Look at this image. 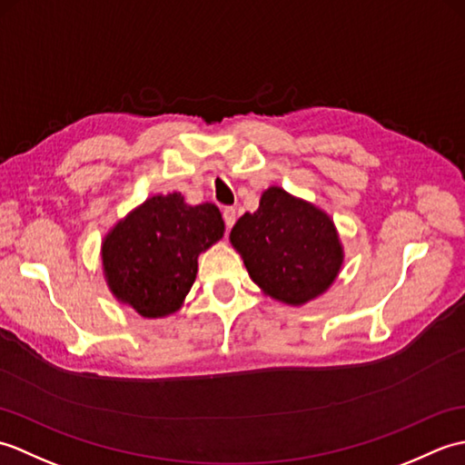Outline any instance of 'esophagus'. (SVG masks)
I'll list each match as a JSON object with an SVG mask.
<instances>
[{
    "instance_id": "obj_1",
    "label": "esophagus",
    "mask_w": 465,
    "mask_h": 465,
    "mask_svg": "<svg viewBox=\"0 0 465 465\" xmlns=\"http://www.w3.org/2000/svg\"><path fill=\"white\" fill-rule=\"evenodd\" d=\"M238 220V212H235V207H223V222L227 227H232Z\"/></svg>"
}]
</instances>
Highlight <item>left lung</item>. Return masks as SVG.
<instances>
[{"label": "left lung", "instance_id": "left-lung-1", "mask_svg": "<svg viewBox=\"0 0 465 465\" xmlns=\"http://www.w3.org/2000/svg\"><path fill=\"white\" fill-rule=\"evenodd\" d=\"M230 242L262 292L288 305L328 292L343 263L331 217L278 185L262 193L258 212L235 222Z\"/></svg>", "mask_w": 465, "mask_h": 465}]
</instances>
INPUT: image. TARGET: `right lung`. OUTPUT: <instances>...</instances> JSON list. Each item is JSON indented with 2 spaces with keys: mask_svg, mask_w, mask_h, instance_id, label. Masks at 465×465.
I'll list each match as a JSON object with an SVG mask.
<instances>
[{
  "mask_svg": "<svg viewBox=\"0 0 465 465\" xmlns=\"http://www.w3.org/2000/svg\"><path fill=\"white\" fill-rule=\"evenodd\" d=\"M213 203L187 205L182 193L153 195L117 222L102 242L112 293L143 318H165L183 305L197 273V255L222 240Z\"/></svg>",
  "mask_w": 465,
  "mask_h": 465,
  "instance_id": "right-lung-1",
  "label": "right lung"
}]
</instances>
